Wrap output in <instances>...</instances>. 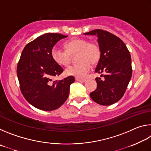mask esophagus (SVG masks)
<instances>
[{"label": "esophagus", "mask_w": 151, "mask_h": 151, "mask_svg": "<svg viewBox=\"0 0 151 151\" xmlns=\"http://www.w3.org/2000/svg\"><path fill=\"white\" fill-rule=\"evenodd\" d=\"M75 80L76 81H78V82H81V83H84V82H85L86 80L85 79H82V78H76Z\"/></svg>", "instance_id": "obj_1"}]
</instances>
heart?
<instances>
[{"instance_id":"b5f03b06","label":"heart","mask_w":151,"mask_h":151,"mask_svg":"<svg viewBox=\"0 0 151 151\" xmlns=\"http://www.w3.org/2000/svg\"><path fill=\"white\" fill-rule=\"evenodd\" d=\"M66 50L58 46L53 47L51 50V57L56 63L62 66L68 65L70 63V55L77 53L76 65H70L66 68L67 75L83 78L91 68V65L98 63L100 58L101 50L95 42H89L85 39H74L65 42Z\"/></svg>"}]
</instances>
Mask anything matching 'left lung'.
<instances>
[{"mask_svg":"<svg viewBox=\"0 0 151 151\" xmlns=\"http://www.w3.org/2000/svg\"><path fill=\"white\" fill-rule=\"evenodd\" d=\"M96 35L101 57L95 73H104L96 77V90L90 93L96 103L109 106L119 101L126 91L132 76L131 55L121 39L112 33L95 29L85 33Z\"/></svg>","mask_w":151,"mask_h":151,"instance_id":"obj_1","label":"left lung"}]
</instances>
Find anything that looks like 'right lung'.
<instances>
[{
    "label": "right lung",
    "instance_id": "1",
    "mask_svg": "<svg viewBox=\"0 0 151 151\" xmlns=\"http://www.w3.org/2000/svg\"><path fill=\"white\" fill-rule=\"evenodd\" d=\"M68 36L46 33L25 46L18 63L17 74L22 95L42 111H51L62 105L69 94L75 77L53 81L63 72L51 57V50L58 40Z\"/></svg>",
    "mask_w": 151,
    "mask_h": 151
}]
</instances>
